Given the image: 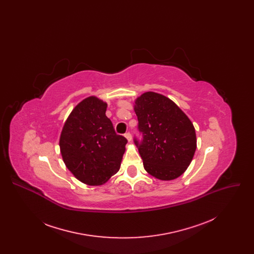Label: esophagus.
Instances as JSON below:
<instances>
[{
	"mask_svg": "<svg viewBox=\"0 0 254 254\" xmlns=\"http://www.w3.org/2000/svg\"><path fill=\"white\" fill-rule=\"evenodd\" d=\"M125 137L127 138V140L128 142H131V140H132V137H131V134H130V133H126V134H125Z\"/></svg>",
	"mask_w": 254,
	"mask_h": 254,
	"instance_id": "1",
	"label": "esophagus"
}]
</instances>
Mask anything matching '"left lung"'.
Instances as JSON below:
<instances>
[{
    "mask_svg": "<svg viewBox=\"0 0 254 254\" xmlns=\"http://www.w3.org/2000/svg\"><path fill=\"white\" fill-rule=\"evenodd\" d=\"M143 133L135 140L145 171L161 181H171L187 170L197 146L193 124L168 97L147 91L133 104Z\"/></svg>",
    "mask_w": 254,
    "mask_h": 254,
    "instance_id": "left-lung-1",
    "label": "left lung"
}]
</instances>
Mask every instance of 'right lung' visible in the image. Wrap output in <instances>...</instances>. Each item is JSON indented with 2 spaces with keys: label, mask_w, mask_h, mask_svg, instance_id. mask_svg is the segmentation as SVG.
Masks as SVG:
<instances>
[{
  "label": "right lung",
  "mask_w": 254,
  "mask_h": 254,
  "mask_svg": "<svg viewBox=\"0 0 254 254\" xmlns=\"http://www.w3.org/2000/svg\"><path fill=\"white\" fill-rule=\"evenodd\" d=\"M107 102L86 97L70 112L59 140L65 167L79 181L102 186L118 172L127 140L115 133Z\"/></svg>",
  "instance_id": "right-lung-1"
}]
</instances>
